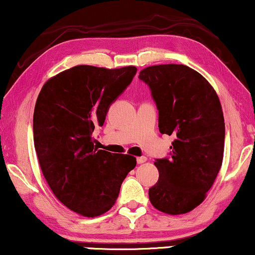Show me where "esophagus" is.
<instances>
[{
    "mask_svg": "<svg viewBox=\"0 0 255 255\" xmlns=\"http://www.w3.org/2000/svg\"><path fill=\"white\" fill-rule=\"evenodd\" d=\"M146 161H147V157H146V156H140V157H136V162H138V164L145 163Z\"/></svg>",
    "mask_w": 255,
    "mask_h": 255,
    "instance_id": "obj_1",
    "label": "esophagus"
}]
</instances>
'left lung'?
<instances>
[{"label":"left lung","instance_id":"obj_1","mask_svg":"<svg viewBox=\"0 0 255 255\" xmlns=\"http://www.w3.org/2000/svg\"><path fill=\"white\" fill-rule=\"evenodd\" d=\"M158 110L161 133L176 136L170 156L154 162L157 183L148 191L160 212H191L206 198L223 161L222 107L207 80L183 64L148 66L139 73Z\"/></svg>","mask_w":255,"mask_h":255}]
</instances>
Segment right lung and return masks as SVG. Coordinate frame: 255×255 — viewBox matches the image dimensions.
Wrapping results in <instances>:
<instances>
[{
    "label": "right lung",
    "mask_w": 255,
    "mask_h": 255,
    "mask_svg": "<svg viewBox=\"0 0 255 255\" xmlns=\"http://www.w3.org/2000/svg\"><path fill=\"white\" fill-rule=\"evenodd\" d=\"M135 73V66L77 65L48 80L36 99L33 138L42 173L55 197L83 216L108 212L136 164L131 155L98 149L92 140Z\"/></svg>",
    "instance_id": "obj_1"
}]
</instances>
